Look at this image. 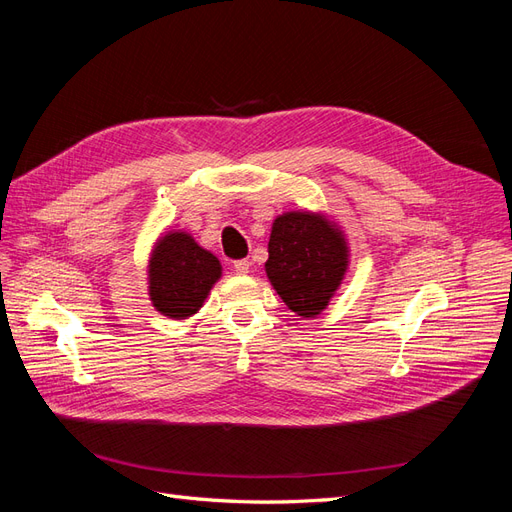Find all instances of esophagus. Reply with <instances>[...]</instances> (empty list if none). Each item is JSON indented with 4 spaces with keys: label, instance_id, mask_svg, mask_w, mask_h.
<instances>
[{
    "label": "esophagus",
    "instance_id": "esophagus-1",
    "mask_svg": "<svg viewBox=\"0 0 512 512\" xmlns=\"http://www.w3.org/2000/svg\"><path fill=\"white\" fill-rule=\"evenodd\" d=\"M235 271H237L239 275H245L247 271H250V260H237V262H235Z\"/></svg>",
    "mask_w": 512,
    "mask_h": 512
}]
</instances>
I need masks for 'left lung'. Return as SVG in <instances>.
Returning <instances> with one entry per match:
<instances>
[{
	"instance_id": "obj_1",
	"label": "left lung",
	"mask_w": 512,
	"mask_h": 512,
	"mask_svg": "<svg viewBox=\"0 0 512 512\" xmlns=\"http://www.w3.org/2000/svg\"><path fill=\"white\" fill-rule=\"evenodd\" d=\"M348 269V237L329 213L299 209L273 220L265 271L273 290L297 316L318 318Z\"/></svg>"
}]
</instances>
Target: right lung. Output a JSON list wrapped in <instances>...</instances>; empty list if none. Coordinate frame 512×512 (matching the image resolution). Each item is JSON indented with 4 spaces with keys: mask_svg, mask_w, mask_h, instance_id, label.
Instances as JSON below:
<instances>
[{
    "mask_svg": "<svg viewBox=\"0 0 512 512\" xmlns=\"http://www.w3.org/2000/svg\"><path fill=\"white\" fill-rule=\"evenodd\" d=\"M222 280V262L200 247L188 230H166L151 245L147 292L156 312L170 320H188L205 305Z\"/></svg>",
    "mask_w": 512,
    "mask_h": 512,
    "instance_id": "obj_1",
    "label": "right lung"
}]
</instances>
